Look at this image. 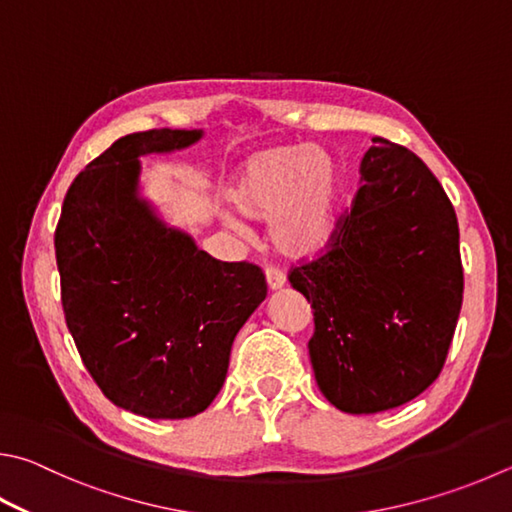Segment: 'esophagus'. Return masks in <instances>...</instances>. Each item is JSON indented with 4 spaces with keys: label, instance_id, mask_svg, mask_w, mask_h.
<instances>
[{
    "label": "esophagus",
    "instance_id": "1",
    "mask_svg": "<svg viewBox=\"0 0 512 512\" xmlns=\"http://www.w3.org/2000/svg\"><path fill=\"white\" fill-rule=\"evenodd\" d=\"M266 284L271 291H280L286 284V277L282 271H277V268H266Z\"/></svg>",
    "mask_w": 512,
    "mask_h": 512
}]
</instances>
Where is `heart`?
Returning a JSON list of instances; mask_svg holds the SVG:
<instances>
[{
    "label": "heart",
    "instance_id": "heart-1",
    "mask_svg": "<svg viewBox=\"0 0 512 512\" xmlns=\"http://www.w3.org/2000/svg\"><path fill=\"white\" fill-rule=\"evenodd\" d=\"M347 174L340 156L309 143L257 152L239 167L228 197L248 219H271L282 255L309 259L331 246L340 228ZM226 224L244 230L235 217Z\"/></svg>",
    "mask_w": 512,
    "mask_h": 512
}]
</instances>
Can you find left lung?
Returning <instances> with one entry per match:
<instances>
[{
	"label": "left lung",
	"mask_w": 512,
	"mask_h": 512,
	"mask_svg": "<svg viewBox=\"0 0 512 512\" xmlns=\"http://www.w3.org/2000/svg\"><path fill=\"white\" fill-rule=\"evenodd\" d=\"M371 141L331 250L288 275L313 309L309 356L320 392L347 414L385 412L425 392L441 374L463 300L448 194L407 147Z\"/></svg>",
	"instance_id": "1"
}]
</instances>
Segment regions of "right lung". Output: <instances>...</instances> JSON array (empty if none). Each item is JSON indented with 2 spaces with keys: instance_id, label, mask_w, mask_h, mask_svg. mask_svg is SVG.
I'll return each mask as SVG.
<instances>
[{
  "instance_id": "right-lung-1",
  "label": "right lung",
  "mask_w": 512,
  "mask_h": 512,
  "mask_svg": "<svg viewBox=\"0 0 512 512\" xmlns=\"http://www.w3.org/2000/svg\"><path fill=\"white\" fill-rule=\"evenodd\" d=\"M201 129L127 134L64 197L55 259L67 327L111 403L188 418L215 401L239 329L266 300L262 268L219 262L141 197V156L201 141Z\"/></svg>"
}]
</instances>
